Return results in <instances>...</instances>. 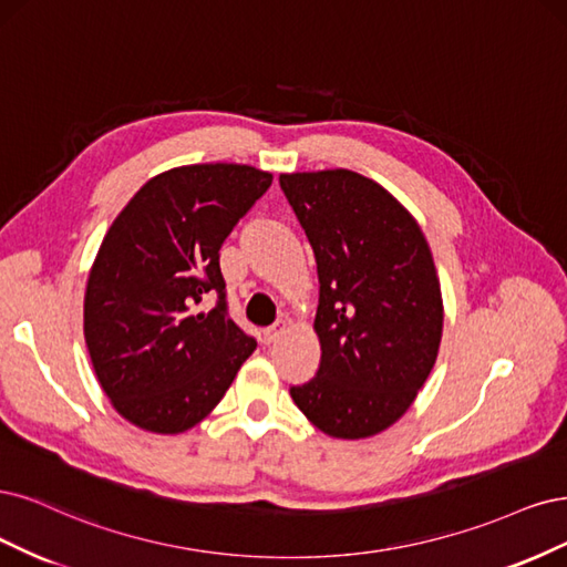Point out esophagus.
Instances as JSON below:
<instances>
[{"instance_id": "obj_1", "label": "esophagus", "mask_w": 567, "mask_h": 567, "mask_svg": "<svg viewBox=\"0 0 567 567\" xmlns=\"http://www.w3.org/2000/svg\"><path fill=\"white\" fill-rule=\"evenodd\" d=\"M285 322H278V324H272V327H268V330H264V339L270 343V341H276V339H280L282 337V332H285Z\"/></svg>"}]
</instances>
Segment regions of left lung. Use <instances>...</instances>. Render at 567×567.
<instances>
[{
    "mask_svg": "<svg viewBox=\"0 0 567 567\" xmlns=\"http://www.w3.org/2000/svg\"><path fill=\"white\" fill-rule=\"evenodd\" d=\"M316 254L318 374L291 400L322 433L360 441L393 426L429 379L443 295L416 218L351 169L280 174Z\"/></svg>",
    "mask_w": 567,
    "mask_h": 567,
    "instance_id": "left-lung-1",
    "label": "left lung"
}]
</instances>
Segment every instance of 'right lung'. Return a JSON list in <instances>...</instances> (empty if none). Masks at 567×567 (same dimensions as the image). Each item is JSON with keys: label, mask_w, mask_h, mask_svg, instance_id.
<instances>
[{"label": "right lung", "mask_w": 567, "mask_h": 567, "mask_svg": "<svg viewBox=\"0 0 567 567\" xmlns=\"http://www.w3.org/2000/svg\"><path fill=\"white\" fill-rule=\"evenodd\" d=\"M270 184L249 164H186L143 184L107 228L86 278L84 341L126 422L162 435L193 429L257 349L226 316L218 249ZM212 288L217 308L193 315Z\"/></svg>", "instance_id": "1"}]
</instances>
